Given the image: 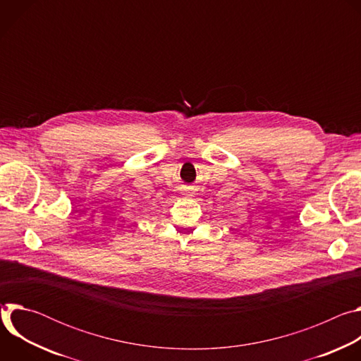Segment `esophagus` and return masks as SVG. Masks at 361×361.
Segmentation results:
<instances>
[{
	"label": "esophagus",
	"instance_id": "1",
	"mask_svg": "<svg viewBox=\"0 0 361 361\" xmlns=\"http://www.w3.org/2000/svg\"><path fill=\"white\" fill-rule=\"evenodd\" d=\"M184 195H192V192H191V191H185Z\"/></svg>",
	"mask_w": 361,
	"mask_h": 361
}]
</instances>
